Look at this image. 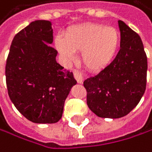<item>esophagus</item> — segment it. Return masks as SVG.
<instances>
[{"mask_svg": "<svg viewBox=\"0 0 152 152\" xmlns=\"http://www.w3.org/2000/svg\"><path fill=\"white\" fill-rule=\"evenodd\" d=\"M74 77L75 80L77 81V83H82L83 82V73L79 71V70H74Z\"/></svg>", "mask_w": 152, "mask_h": 152, "instance_id": "1", "label": "esophagus"}]
</instances>
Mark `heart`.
<instances>
[{"instance_id": "1", "label": "heart", "mask_w": 152, "mask_h": 152, "mask_svg": "<svg viewBox=\"0 0 152 152\" xmlns=\"http://www.w3.org/2000/svg\"><path fill=\"white\" fill-rule=\"evenodd\" d=\"M121 45V34L114 27L85 24L70 29L65 37L57 36L55 45L66 61H73L75 51H81L83 64L91 71H99L113 61Z\"/></svg>"}]
</instances>
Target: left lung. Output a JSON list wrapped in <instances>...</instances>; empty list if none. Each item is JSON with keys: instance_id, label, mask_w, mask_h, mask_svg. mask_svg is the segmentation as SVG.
I'll return each instance as SVG.
<instances>
[{"instance_id": "1", "label": "left lung", "mask_w": 152, "mask_h": 152, "mask_svg": "<svg viewBox=\"0 0 152 152\" xmlns=\"http://www.w3.org/2000/svg\"><path fill=\"white\" fill-rule=\"evenodd\" d=\"M121 49L109 65L84 81L87 104L100 118L118 119L131 112L143 96L148 60L140 36L121 20Z\"/></svg>"}]
</instances>
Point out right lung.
Returning <instances> with one entry per match:
<instances>
[{"label":"right lung","instance_id":"1","mask_svg":"<svg viewBox=\"0 0 152 152\" xmlns=\"http://www.w3.org/2000/svg\"><path fill=\"white\" fill-rule=\"evenodd\" d=\"M48 20H35L15 35L5 65L8 95L17 109L34 123H56L71 88L72 72L56 61Z\"/></svg>","mask_w":152,"mask_h":152}]
</instances>
